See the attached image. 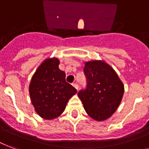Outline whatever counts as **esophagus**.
<instances>
[{"mask_svg": "<svg viewBox=\"0 0 149 149\" xmlns=\"http://www.w3.org/2000/svg\"><path fill=\"white\" fill-rule=\"evenodd\" d=\"M72 86H74L75 88L77 89V90H78V88H79V86H78V84H75V83H74V84H72Z\"/></svg>", "mask_w": 149, "mask_h": 149, "instance_id": "obj_1", "label": "esophagus"}]
</instances>
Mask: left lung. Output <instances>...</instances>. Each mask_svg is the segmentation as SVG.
<instances>
[{
    "label": "left lung",
    "instance_id": "obj_1",
    "mask_svg": "<svg viewBox=\"0 0 149 149\" xmlns=\"http://www.w3.org/2000/svg\"><path fill=\"white\" fill-rule=\"evenodd\" d=\"M84 73L87 86L78 96L85 111L98 121L111 118L120 105L124 95V84L117 72L104 61L85 63Z\"/></svg>",
    "mask_w": 149,
    "mask_h": 149
}]
</instances>
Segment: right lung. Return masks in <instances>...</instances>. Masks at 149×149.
<instances>
[{"label": "right lung", "mask_w": 149, "mask_h": 149, "mask_svg": "<svg viewBox=\"0 0 149 149\" xmlns=\"http://www.w3.org/2000/svg\"><path fill=\"white\" fill-rule=\"evenodd\" d=\"M57 58H48L36 70L29 84V94L36 113L52 120L65 110L77 90L65 81V73L58 68Z\"/></svg>", "instance_id": "obj_1"}]
</instances>
